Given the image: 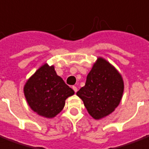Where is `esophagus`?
I'll list each match as a JSON object with an SVG mask.
<instances>
[{
  "label": "esophagus",
  "instance_id": "34e87169",
  "mask_svg": "<svg viewBox=\"0 0 149 149\" xmlns=\"http://www.w3.org/2000/svg\"><path fill=\"white\" fill-rule=\"evenodd\" d=\"M72 89H73V91H74L75 92H77V87H76V86H72Z\"/></svg>",
  "mask_w": 149,
  "mask_h": 149
}]
</instances>
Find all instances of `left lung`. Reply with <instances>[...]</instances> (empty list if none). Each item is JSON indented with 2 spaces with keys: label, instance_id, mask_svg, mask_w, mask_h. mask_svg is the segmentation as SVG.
I'll return each mask as SVG.
<instances>
[{
  "label": "left lung",
  "instance_id": "obj_1",
  "mask_svg": "<svg viewBox=\"0 0 149 149\" xmlns=\"http://www.w3.org/2000/svg\"><path fill=\"white\" fill-rule=\"evenodd\" d=\"M123 87L121 75L107 61L100 58L87 75L85 86L77 95L83 100L90 115L99 120L117 107Z\"/></svg>",
  "mask_w": 149,
  "mask_h": 149
}]
</instances>
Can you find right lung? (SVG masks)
Segmentation results:
<instances>
[{"label": "right lung", "mask_w": 149, "mask_h": 149, "mask_svg": "<svg viewBox=\"0 0 149 149\" xmlns=\"http://www.w3.org/2000/svg\"><path fill=\"white\" fill-rule=\"evenodd\" d=\"M24 94L34 112L52 118L62 111L65 99L74 95V91L56 74L54 66L45 64L28 79Z\"/></svg>", "instance_id": "add662e5"}]
</instances>
